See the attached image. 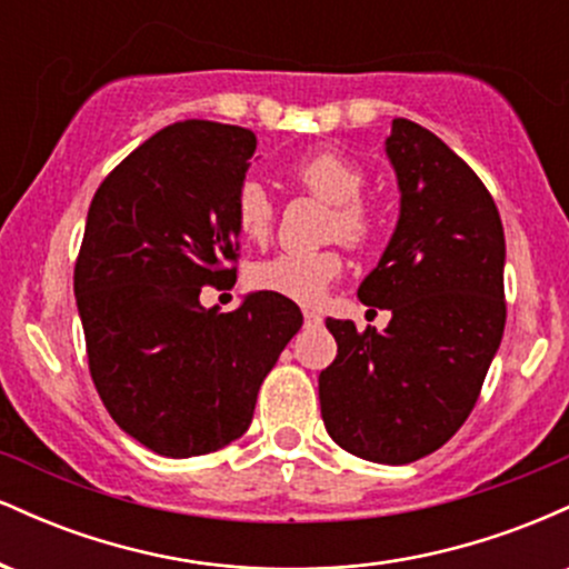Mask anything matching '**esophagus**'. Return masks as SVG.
I'll return each instance as SVG.
<instances>
[{
  "label": "esophagus",
  "mask_w": 569,
  "mask_h": 569,
  "mask_svg": "<svg viewBox=\"0 0 569 569\" xmlns=\"http://www.w3.org/2000/svg\"><path fill=\"white\" fill-rule=\"evenodd\" d=\"M305 323H307V326H318V323H321V312L305 310Z\"/></svg>",
  "instance_id": "34e87169"
}]
</instances>
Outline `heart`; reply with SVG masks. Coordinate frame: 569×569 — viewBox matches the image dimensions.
Wrapping results in <instances>:
<instances>
[{"mask_svg":"<svg viewBox=\"0 0 569 569\" xmlns=\"http://www.w3.org/2000/svg\"><path fill=\"white\" fill-rule=\"evenodd\" d=\"M293 184L307 194L329 202L326 213V238L342 240L350 248H363L375 240L380 217L375 202L363 198L367 173L345 154L323 152L307 154L291 168ZM234 224L251 243H264L276 227V202L259 181L248 179L234 194ZM342 253L337 248H321L312 253H278L257 262L248 272V283L257 291L276 293L299 305L321 302L329 286L342 276Z\"/></svg>","mask_w":569,"mask_h":569,"instance_id":"b5f03b06","label":"heart"}]
</instances>
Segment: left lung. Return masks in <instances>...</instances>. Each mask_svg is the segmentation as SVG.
I'll use <instances>...</instances> for the list:
<instances>
[{"label":"left lung","instance_id":"obj_1","mask_svg":"<svg viewBox=\"0 0 569 569\" xmlns=\"http://www.w3.org/2000/svg\"><path fill=\"white\" fill-rule=\"evenodd\" d=\"M385 149L401 217L358 297L393 318L382 335L326 321L337 358L318 396L345 452L403 466L443 447L476 407L506 326V238L489 189L439 136L398 117Z\"/></svg>","mask_w":569,"mask_h":569}]
</instances>
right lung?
<instances>
[{"label":"right lung","mask_w":569,"mask_h":569,"mask_svg":"<svg viewBox=\"0 0 569 569\" xmlns=\"http://www.w3.org/2000/svg\"><path fill=\"white\" fill-rule=\"evenodd\" d=\"M257 136L184 120L114 168L74 264L93 385L112 420L152 452H217L251 426L257 393L302 326L291 299L251 293L238 310L200 305L238 272L234 194Z\"/></svg>","instance_id":"add662e5"}]
</instances>
